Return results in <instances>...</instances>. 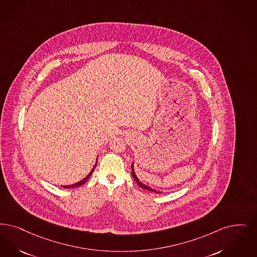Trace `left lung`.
<instances>
[{
  "label": "left lung",
  "instance_id": "8db88e82",
  "mask_svg": "<svg viewBox=\"0 0 257 257\" xmlns=\"http://www.w3.org/2000/svg\"><path fill=\"white\" fill-rule=\"evenodd\" d=\"M131 167H132V176H133L134 180L136 181V183L138 184L139 186H141L142 188H144V189H146V190H149V191H152V192H156V193H160V191H157V190H155V189H152L150 186H147V185H144L139 179H138V177H137V175L135 173V170H134V163L131 165Z\"/></svg>",
  "mask_w": 257,
  "mask_h": 257
}]
</instances>
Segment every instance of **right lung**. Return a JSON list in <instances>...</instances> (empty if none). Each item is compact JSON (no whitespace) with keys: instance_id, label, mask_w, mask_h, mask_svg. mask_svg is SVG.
I'll return each instance as SVG.
<instances>
[{"instance_id":"right-lung-1","label":"right lung","mask_w":257,"mask_h":257,"mask_svg":"<svg viewBox=\"0 0 257 257\" xmlns=\"http://www.w3.org/2000/svg\"><path fill=\"white\" fill-rule=\"evenodd\" d=\"M96 165H97V164H95L94 167L96 166ZM93 170H94V168H92V170H91V172H90L89 174L87 175V176H86L83 180H81L80 182H78V183H76V184H73V185H63V187H64V188H71V187H77V186H80V185H84V184L89 180V178H90V176L92 175V172H93Z\"/></svg>"}]
</instances>
